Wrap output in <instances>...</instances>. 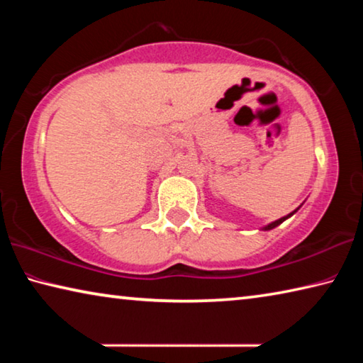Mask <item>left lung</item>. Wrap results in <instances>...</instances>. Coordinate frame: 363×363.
<instances>
[{
  "label": "left lung",
  "mask_w": 363,
  "mask_h": 363,
  "mask_svg": "<svg viewBox=\"0 0 363 363\" xmlns=\"http://www.w3.org/2000/svg\"><path fill=\"white\" fill-rule=\"evenodd\" d=\"M299 210V208H296V210H294L293 213H290V214H286V216H284V218H280V219H277V220H274V223H270V224H267V225H264L261 230H270V229H274V227H277V225H280L281 223H284V220H286L290 216H293L294 213H296Z\"/></svg>",
  "instance_id": "1"
}]
</instances>
